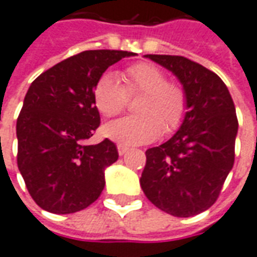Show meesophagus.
Here are the masks:
<instances>
[{
	"mask_svg": "<svg viewBox=\"0 0 257 257\" xmlns=\"http://www.w3.org/2000/svg\"><path fill=\"white\" fill-rule=\"evenodd\" d=\"M117 150H118V155L122 157V155H125V154L128 153L129 148L126 147V146H121V144H118V146H117Z\"/></svg>",
	"mask_w": 257,
	"mask_h": 257,
	"instance_id": "obj_1",
	"label": "esophagus"
}]
</instances>
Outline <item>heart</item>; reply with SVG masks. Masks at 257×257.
Returning <instances> with one entry per match:
<instances>
[{"instance_id": "b5f03b06", "label": "heart", "mask_w": 257, "mask_h": 257, "mask_svg": "<svg viewBox=\"0 0 257 257\" xmlns=\"http://www.w3.org/2000/svg\"><path fill=\"white\" fill-rule=\"evenodd\" d=\"M123 85L113 73H103L92 91L96 109L104 117L123 110L128 95L143 92L138 104V115L111 121L104 135L121 146H139L153 142L165 131L170 134L184 121L187 94L181 85L166 81V75L150 62H139L122 72Z\"/></svg>"}]
</instances>
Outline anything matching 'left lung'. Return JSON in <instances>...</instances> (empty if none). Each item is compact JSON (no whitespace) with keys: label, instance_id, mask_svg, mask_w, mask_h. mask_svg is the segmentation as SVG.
<instances>
[{"label":"left lung","instance_id":"obj_1","mask_svg":"<svg viewBox=\"0 0 257 257\" xmlns=\"http://www.w3.org/2000/svg\"><path fill=\"white\" fill-rule=\"evenodd\" d=\"M181 83L187 113L166 143L146 151L140 177L144 195L173 216L208 210L234 163L238 121L229 90L219 76L181 56L147 54Z\"/></svg>","mask_w":257,"mask_h":257}]
</instances>
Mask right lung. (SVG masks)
Returning a JSON list of instances; mask_svg holds the SVG:
<instances>
[{
    "label": "right lung",
    "mask_w": 257,
    "mask_h": 257,
    "mask_svg": "<svg viewBox=\"0 0 257 257\" xmlns=\"http://www.w3.org/2000/svg\"><path fill=\"white\" fill-rule=\"evenodd\" d=\"M122 50H87L61 61L30 85L16 123L17 166L42 210L72 214L92 204L104 170L118 159L113 142L85 144L99 126L94 85L125 57Z\"/></svg>",
    "instance_id": "1"
}]
</instances>
